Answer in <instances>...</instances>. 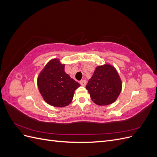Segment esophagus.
<instances>
[{"label":"esophagus","instance_id":"1","mask_svg":"<svg viewBox=\"0 0 157 157\" xmlns=\"http://www.w3.org/2000/svg\"><path fill=\"white\" fill-rule=\"evenodd\" d=\"M80 84L82 85V86H85L86 84V81L85 80H81L80 81Z\"/></svg>","mask_w":157,"mask_h":157}]
</instances>
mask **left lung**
<instances>
[{
  "label": "left lung",
  "mask_w": 157,
  "mask_h": 157,
  "mask_svg": "<svg viewBox=\"0 0 157 157\" xmlns=\"http://www.w3.org/2000/svg\"><path fill=\"white\" fill-rule=\"evenodd\" d=\"M92 100L98 105L116 101L122 90V82L117 70L105 64L98 66L86 86Z\"/></svg>",
  "instance_id": "8db88e82"
}]
</instances>
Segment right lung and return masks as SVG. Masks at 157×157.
<instances>
[{"mask_svg":"<svg viewBox=\"0 0 157 157\" xmlns=\"http://www.w3.org/2000/svg\"><path fill=\"white\" fill-rule=\"evenodd\" d=\"M64 67L58 59H52L37 80L38 88L44 101L56 107L68 105L73 98L75 90L80 86L65 73Z\"/></svg>","mask_w":157,"mask_h":157,"instance_id":"right-lung-1","label":"right lung"}]
</instances>
